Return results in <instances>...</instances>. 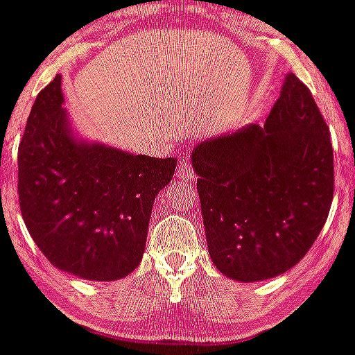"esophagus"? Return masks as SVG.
I'll list each match as a JSON object with an SVG mask.
<instances>
[{"mask_svg":"<svg viewBox=\"0 0 355 355\" xmlns=\"http://www.w3.org/2000/svg\"><path fill=\"white\" fill-rule=\"evenodd\" d=\"M175 173H177L178 180H183V182H191L195 178L193 168H191V165L187 160H182L180 164H178L177 172Z\"/></svg>","mask_w":355,"mask_h":355,"instance_id":"obj_1","label":"esophagus"}]
</instances>
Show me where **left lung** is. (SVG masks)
<instances>
[{"instance_id": "8db88e82", "label": "left lung", "mask_w": 355, "mask_h": 355, "mask_svg": "<svg viewBox=\"0 0 355 355\" xmlns=\"http://www.w3.org/2000/svg\"><path fill=\"white\" fill-rule=\"evenodd\" d=\"M191 165L211 262L239 282L272 279L297 266L327 220L331 135L294 73L285 76L266 125L203 140Z\"/></svg>"}]
</instances>
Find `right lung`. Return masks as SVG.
I'll return each instance as SVG.
<instances>
[{
    "label": "right lung",
    "instance_id": "obj_1",
    "mask_svg": "<svg viewBox=\"0 0 355 355\" xmlns=\"http://www.w3.org/2000/svg\"><path fill=\"white\" fill-rule=\"evenodd\" d=\"M61 76L36 96L18 152L19 209L31 239L60 270L123 279L140 263L155 197L177 160L78 140Z\"/></svg>",
    "mask_w": 355,
    "mask_h": 355
}]
</instances>
